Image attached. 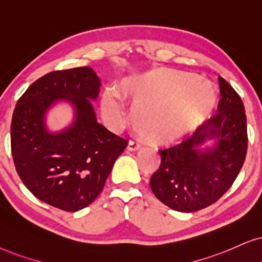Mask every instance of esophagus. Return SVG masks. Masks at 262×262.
<instances>
[{
	"mask_svg": "<svg viewBox=\"0 0 262 262\" xmlns=\"http://www.w3.org/2000/svg\"><path fill=\"white\" fill-rule=\"evenodd\" d=\"M140 148V144L135 140H130L128 142V150L129 151H138Z\"/></svg>",
	"mask_w": 262,
	"mask_h": 262,
	"instance_id": "1",
	"label": "esophagus"
}]
</instances>
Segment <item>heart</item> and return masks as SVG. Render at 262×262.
I'll list each match as a JSON object with an SVG mask.
<instances>
[{"mask_svg":"<svg viewBox=\"0 0 262 262\" xmlns=\"http://www.w3.org/2000/svg\"><path fill=\"white\" fill-rule=\"evenodd\" d=\"M120 96L135 104L134 125L142 137L156 144L173 142L193 130L215 105V93L208 82L185 72L158 69L123 79L117 92L105 89L101 111L116 128L128 121Z\"/></svg>","mask_w":262,"mask_h":262,"instance_id":"1","label":"heart"}]
</instances>
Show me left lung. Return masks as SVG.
<instances>
[{
    "instance_id": "obj_1",
    "label": "left lung",
    "mask_w": 262,
    "mask_h": 262,
    "mask_svg": "<svg viewBox=\"0 0 262 262\" xmlns=\"http://www.w3.org/2000/svg\"><path fill=\"white\" fill-rule=\"evenodd\" d=\"M217 112L191 138L161 148V165L151 177L155 196L171 209L192 213L209 207L232 186L246 161L247 116L238 93L219 76ZM214 147L200 149L207 140Z\"/></svg>"
}]
</instances>
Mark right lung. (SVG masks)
<instances>
[{
	"instance_id": "add662e5",
	"label": "right lung",
	"mask_w": 262,
	"mask_h": 262,
	"mask_svg": "<svg viewBox=\"0 0 262 262\" xmlns=\"http://www.w3.org/2000/svg\"><path fill=\"white\" fill-rule=\"evenodd\" d=\"M99 92L100 79L89 66L53 71L26 89L13 112L11 147L16 173L35 197L61 210L77 211L94 202L128 145L97 122L89 100H95ZM58 100L72 102L75 121L51 134L44 115Z\"/></svg>"
}]
</instances>
